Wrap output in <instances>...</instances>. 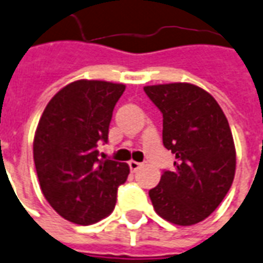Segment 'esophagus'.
Masks as SVG:
<instances>
[{"mask_svg": "<svg viewBox=\"0 0 263 263\" xmlns=\"http://www.w3.org/2000/svg\"><path fill=\"white\" fill-rule=\"evenodd\" d=\"M129 167H130V170H132V172L136 173L138 170V168L142 167V164L138 163V162H136V160H130V162H129Z\"/></svg>", "mask_w": 263, "mask_h": 263, "instance_id": "obj_1", "label": "esophagus"}]
</instances>
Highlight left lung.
<instances>
[{"label": "left lung", "mask_w": 263, "mask_h": 263, "mask_svg": "<svg viewBox=\"0 0 263 263\" xmlns=\"http://www.w3.org/2000/svg\"><path fill=\"white\" fill-rule=\"evenodd\" d=\"M163 115V145L176 155L149 191L155 211L168 222L189 227L207 218L231 189L236 149L225 114L213 96L192 83L145 86Z\"/></svg>", "instance_id": "left-lung-1"}]
</instances>
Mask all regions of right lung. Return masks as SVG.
<instances>
[{
    "instance_id": "right-lung-1",
    "label": "right lung",
    "mask_w": 263,
    "mask_h": 263,
    "mask_svg": "<svg viewBox=\"0 0 263 263\" xmlns=\"http://www.w3.org/2000/svg\"><path fill=\"white\" fill-rule=\"evenodd\" d=\"M122 83L81 79L49 101L34 137V163L45 199L59 215L78 225L99 222L112 213L126 163L99 159V142L108 127Z\"/></svg>"
}]
</instances>
